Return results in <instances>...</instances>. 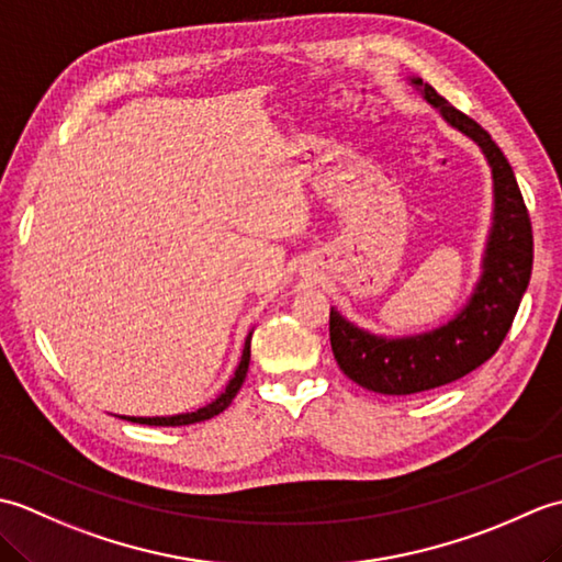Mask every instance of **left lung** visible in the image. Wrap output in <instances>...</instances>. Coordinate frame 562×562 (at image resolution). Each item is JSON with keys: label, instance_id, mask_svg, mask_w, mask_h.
I'll list each match as a JSON object with an SVG mask.
<instances>
[{"label": "left lung", "instance_id": "1", "mask_svg": "<svg viewBox=\"0 0 562 562\" xmlns=\"http://www.w3.org/2000/svg\"><path fill=\"white\" fill-rule=\"evenodd\" d=\"M413 83L449 125L479 142L485 151L495 178V224L479 288L447 326L415 338L386 340L369 336L330 308V348L338 367L355 384L386 396H411L451 384L491 360L517 316L533 266L529 210L507 157L473 117L453 109L423 79H413Z\"/></svg>", "mask_w": 562, "mask_h": 562}]
</instances>
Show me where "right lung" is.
<instances>
[{
  "instance_id": "1",
  "label": "right lung",
  "mask_w": 562,
  "mask_h": 562,
  "mask_svg": "<svg viewBox=\"0 0 562 562\" xmlns=\"http://www.w3.org/2000/svg\"><path fill=\"white\" fill-rule=\"evenodd\" d=\"M248 362H250V336L246 338L244 345V355H241V362L236 367V374L229 381V386L224 389L222 396L217 401H212L205 408H200L195 413H186V415H173V417H123V420L130 423H139V425H159V427H181V425H193V423H202V420H210V417L220 415L222 411H226L232 405L234 396L241 389L246 372H248Z\"/></svg>"
}]
</instances>
